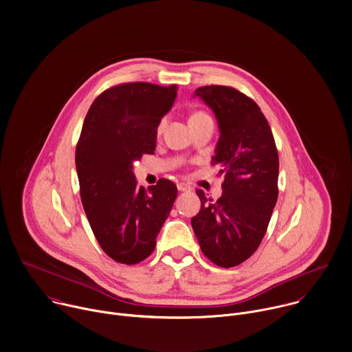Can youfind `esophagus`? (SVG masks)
I'll list each match as a JSON object with an SVG mask.
<instances>
[{
	"label": "esophagus",
	"mask_w": 352,
	"mask_h": 352,
	"mask_svg": "<svg viewBox=\"0 0 352 352\" xmlns=\"http://www.w3.org/2000/svg\"><path fill=\"white\" fill-rule=\"evenodd\" d=\"M177 190L179 191H190L191 187L188 184H186V183H177Z\"/></svg>",
	"instance_id": "obj_1"
}]
</instances>
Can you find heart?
I'll use <instances>...</instances> for the list:
<instances>
[{
  "mask_svg": "<svg viewBox=\"0 0 352 352\" xmlns=\"http://www.w3.org/2000/svg\"><path fill=\"white\" fill-rule=\"evenodd\" d=\"M204 116H206V114L202 113V111H198V113H194V114L190 117V120H195V118H199V117H204ZM165 124H166V120H165V118H162V120L158 122V125H157V132H158V133L162 132Z\"/></svg>",
  "mask_w": 352,
  "mask_h": 352,
  "instance_id": "obj_1",
  "label": "heart"
}]
</instances>
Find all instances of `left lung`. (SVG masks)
<instances>
[{
    "label": "left lung",
    "instance_id": "obj_1",
    "mask_svg": "<svg viewBox=\"0 0 352 352\" xmlns=\"http://www.w3.org/2000/svg\"><path fill=\"white\" fill-rule=\"evenodd\" d=\"M194 96L216 116L220 138L212 164L220 166L224 182L216 202L197 190L201 210L191 226L202 253L230 268L249 258L267 231L278 199V151L260 107L242 92L209 85Z\"/></svg>",
    "mask_w": 352,
    "mask_h": 352
}]
</instances>
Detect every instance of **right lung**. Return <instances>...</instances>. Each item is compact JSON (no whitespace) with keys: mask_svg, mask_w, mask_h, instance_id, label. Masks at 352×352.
<instances>
[{"mask_svg":"<svg viewBox=\"0 0 352 352\" xmlns=\"http://www.w3.org/2000/svg\"><path fill=\"white\" fill-rule=\"evenodd\" d=\"M176 95V85L120 84L95 99L82 125L76 148L82 206L100 248L122 264L153 253L177 195L170 180L146 190L132 172L135 161L154 153L157 125Z\"/></svg>","mask_w":352,"mask_h":352,"instance_id":"add662e5","label":"right lung"}]
</instances>
